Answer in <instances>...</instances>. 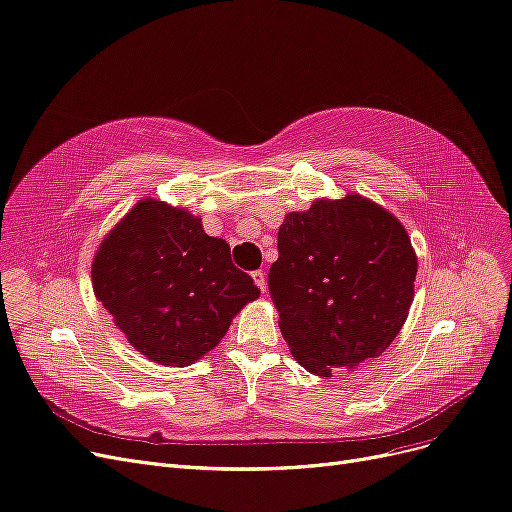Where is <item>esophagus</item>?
Returning a JSON list of instances; mask_svg holds the SVG:
<instances>
[{
  "instance_id": "esophagus-1",
  "label": "esophagus",
  "mask_w": 512,
  "mask_h": 512,
  "mask_svg": "<svg viewBox=\"0 0 512 512\" xmlns=\"http://www.w3.org/2000/svg\"><path fill=\"white\" fill-rule=\"evenodd\" d=\"M253 280H255V285H257L261 291H266V289H268V283H266V272H263V270H255V272H253Z\"/></svg>"
}]
</instances>
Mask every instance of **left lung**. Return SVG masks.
I'll list each match as a JSON object with an SVG mask.
<instances>
[{
  "label": "left lung",
  "mask_w": 512,
  "mask_h": 512,
  "mask_svg": "<svg viewBox=\"0 0 512 512\" xmlns=\"http://www.w3.org/2000/svg\"><path fill=\"white\" fill-rule=\"evenodd\" d=\"M417 255L402 223L359 195L291 212L268 287L298 364L329 376L378 357L408 317Z\"/></svg>",
  "instance_id": "left-lung-1"
}]
</instances>
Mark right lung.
I'll return each mask as SVG.
<instances>
[{
  "mask_svg": "<svg viewBox=\"0 0 512 512\" xmlns=\"http://www.w3.org/2000/svg\"><path fill=\"white\" fill-rule=\"evenodd\" d=\"M229 253L193 214L146 197L97 251L95 298L144 357L189 366L221 342L246 302L259 298Z\"/></svg>",
  "mask_w": 512,
  "mask_h": 512,
  "instance_id": "1",
  "label": "right lung"
}]
</instances>
